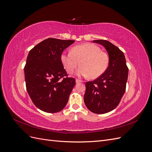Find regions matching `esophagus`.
I'll return each mask as SVG.
<instances>
[{"label":"esophagus","instance_id":"1","mask_svg":"<svg viewBox=\"0 0 152 152\" xmlns=\"http://www.w3.org/2000/svg\"><path fill=\"white\" fill-rule=\"evenodd\" d=\"M83 81L80 80V79H76V83H80V82H82Z\"/></svg>","mask_w":152,"mask_h":152}]
</instances>
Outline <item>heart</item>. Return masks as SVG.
<instances>
[{"instance_id": "heart-1", "label": "heart", "mask_w": 152, "mask_h": 152, "mask_svg": "<svg viewBox=\"0 0 152 152\" xmlns=\"http://www.w3.org/2000/svg\"><path fill=\"white\" fill-rule=\"evenodd\" d=\"M64 67L69 73H72L80 65L78 74L96 79L106 72L110 59L107 53L102 51L98 45L91 43L78 45L71 51H64L61 55Z\"/></svg>"}]
</instances>
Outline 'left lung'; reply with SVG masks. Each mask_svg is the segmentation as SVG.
<instances>
[{"instance_id":"left-lung-1","label":"left lung","mask_w":152,"mask_h":152,"mask_svg":"<svg viewBox=\"0 0 152 152\" xmlns=\"http://www.w3.org/2000/svg\"><path fill=\"white\" fill-rule=\"evenodd\" d=\"M93 42L103 45L110 62L103 74L86 82L84 100L91 112L103 114L112 111L120 103L126 91L129 69L123 52L115 45L105 40H95Z\"/></svg>"}]
</instances>
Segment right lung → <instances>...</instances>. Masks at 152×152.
Instances as JSON below:
<instances>
[{"mask_svg":"<svg viewBox=\"0 0 152 152\" xmlns=\"http://www.w3.org/2000/svg\"><path fill=\"white\" fill-rule=\"evenodd\" d=\"M75 42L49 38L32 48L24 68L27 92L32 102L47 113L61 111L75 85L61 60L63 51Z\"/></svg>","mask_w":152,"mask_h":152,"instance_id":"1","label":"right lung"}]
</instances>
